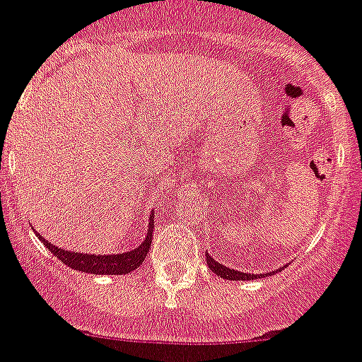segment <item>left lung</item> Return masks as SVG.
<instances>
[{"mask_svg": "<svg viewBox=\"0 0 362 362\" xmlns=\"http://www.w3.org/2000/svg\"><path fill=\"white\" fill-rule=\"evenodd\" d=\"M206 260H207V266L211 269L215 275H218L220 279H226V281H255V279H260V276H268V275H275L276 272H282L286 266L282 268L275 269V272H269V273H259V275H253V273H244V272H238V269L233 268H228L224 264L216 262L213 257H209V253H206Z\"/></svg>", "mask_w": 362, "mask_h": 362, "instance_id": "8db88e82", "label": "left lung"}]
</instances>
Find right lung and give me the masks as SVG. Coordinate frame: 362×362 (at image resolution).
<instances>
[{
	"label": "right lung",
	"mask_w": 362,
	"mask_h": 362,
	"mask_svg": "<svg viewBox=\"0 0 362 362\" xmlns=\"http://www.w3.org/2000/svg\"><path fill=\"white\" fill-rule=\"evenodd\" d=\"M153 228H155V211L149 215V224H147V235L144 242L138 247L125 253H112V255H90V253H83V251H69L62 250V247L50 244L49 240L36 233L40 240L52 251L65 266L76 269V272L93 273V275H127V273L134 272L140 268V264L147 257L151 250V240H153Z\"/></svg>",
	"instance_id": "add662e5"
}]
</instances>
